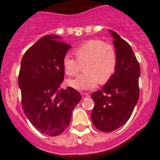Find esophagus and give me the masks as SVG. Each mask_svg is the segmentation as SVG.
<instances>
[{
    "label": "esophagus",
    "instance_id": "esophagus-1",
    "mask_svg": "<svg viewBox=\"0 0 160 160\" xmlns=\"http://www.w3.org/2000/svg\"><path fill=\"white\" fill-rule=\"evenodd\" d=\"M81 96H82V98H83V99H84V98H89L90 94L89 93H82Z\"/></svg>",
    "mask_w": 160,
    "mask_h": 160
}]
</instances>
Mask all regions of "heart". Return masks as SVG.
I'll list each match as a JSON object with an SVG mask.
<instances>
[{
  "label": "heart",
  "instance_id": "b5f03b06",
  "mask_svg": "<svg viewBox=\"0 0 160 160\" xmlns=\"http://www.w3.org/2000/svg\"><path fill=\"white\" fill-rule=\"evenodd\" d=\"M77 59L66 54L62 59L64 72L69 76L77 73L80 63H83V73L68 81L71 88L77 90H88L108 81L114 73L117 64V56L114 47L101 40H90L75 50Z\"/></svg>",
  "mask_w": 160,
  "mask_h": 160
}]
</instances>
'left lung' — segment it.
Wrapping results in <instances>:
<instances>
[{
	"instance_id": "8db88e82",
	"label": "left lung",
	"mask_w": 160,
	"mask_h": 160,
	"mask_svg": "<svg viewBox=\"0 0 160 160\" xmlns=\"http://www.w3.org/2000/svg\"><path fill=\"white\" fill-rule=\"evenodd\" d=\"M109 32L117 56L116 69L102 89L91 94L94 101L92 122L104 132H111L125 125L139 97L140 67L133 50L118 34L112 30Z\"/></svg>"
}]
</instances>
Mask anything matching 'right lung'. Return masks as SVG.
Listing matches in <instances>:
<instances>
[{
  "mask_svg": "<svg viewBox=\"0 0 160 160\" xmlns=\"http://www.w3.org/2000/svg\"><path fill=\"white\" fill-rule=\"evenodd\" d=\"M70 47L59 35H46L27 50L21 62L22 108L32 125L49 136L65 131L81 100L73 88L60 89L65 73L62 59Z\"/></svg>",
  "mask_w": 160,
  "mask_h": 160,
  "instance_id": "add662e5",
  "label": "right lung"
}]
</instances>
